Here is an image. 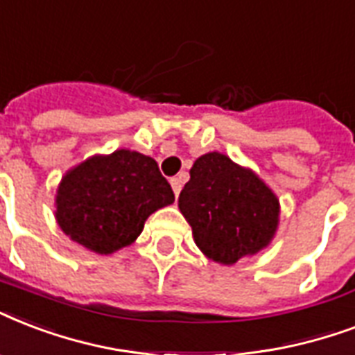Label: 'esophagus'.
Masks as SVG:
<instances>
[{
    "label": "esophagus",
    "instance_id": "obj_1",
    "mask_svg": "<svg viewBox=\"0 0 355 355\" xmlns=\"http://www.w3.org/2000/svg\"><path fill=\"white\" fill-rule=\"evenodd\" d=\"M170 185H172V189H174L175 196H180L181 187H183V180H181V175H178V178H172V180H170Z\"/></svg>",
    "mask_w": 355,
    "mask_h": 355
}]
</instances>
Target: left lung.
Masks as SVG:
<instances>
[{
  "label": "left lung",
  "mask_w": 355,
  "mask_h": 355,
  "mask_svg": "<svg viewBox=\"0 0 355 355\" xmlns=\"http://www.w3.org/2000/svg\"><path fill=\"white\" fill-rule=\"evenodd\" d=\"M178 205L198 248L220 265L268 246L279 222V202L265 181L218 152L194 161Z\"/></svg>",
  "instance_id": "1"
}]
</instances>
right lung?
Wrapping results in <instances>:
<instances>
[{"label": "right lung", "instance_id": "right-lung-1", "mask_svg": "<svg viewBox=\"0 0 355 355\" xmlns=\"http://www.w3.org/2000/svg\"><path fill=\"white\" fill-rule=\"evenodd\" d=\"M174 202L157 163L131 150L94 155L68 170L55 198L60 230L90 252L129 246L157 209Z\"/></svg>", "mask_w": 355, "mask_h": 355}]
</instances>
